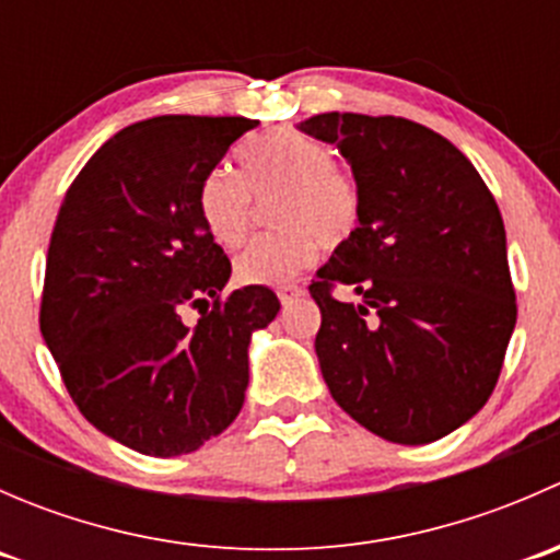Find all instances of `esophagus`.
<instances>
[{"label": "esophagus", "instance_id": "34e87169", "mask_svg": "<svg viewBox=\"0 0 560 560\" xmlns=\"http://www.w3.org/2000/svg\"><path fill=\"white\" fill-rule=\"evenodd\" d=\"M276 295H279L281 306H290L292 301H298V298L303 295V287H298V284H284V287H279V290H276Z\"/></svg>", "mask_w": 560, "mask_h": 560}]
</instances>
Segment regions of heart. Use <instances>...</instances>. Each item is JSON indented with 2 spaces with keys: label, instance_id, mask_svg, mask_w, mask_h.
<instances>
[{
  "label": "heart",
  "instance_id": "heart-1",
  "mask_svg": "<svg viewBox=\"0 0 560 560\" xmlns=\"http://www.w3.org/2000/svg\"><path fill=\"white\" fill-rule=\"evenodd\" d=\"M281 191L273 208L279 233L262 235L235 259V279L252 287H279L312 268L319 244L338 246L358 230L360 191L332 154L312 138L265 135L238 154V175L213 171L197 191V213L222 248L246 241L252 195Z\"/></svg>",
  "mask_w": 560,
  "mask_h": 560
}]
</instances>
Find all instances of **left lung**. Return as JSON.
I'll list each match as a JSON object with an SVG mask.
<instances>
[{
	"label": "left lung",
	"mask_w": 560,
	"mask_h": 560,
	"mask_svg": "<svg viewBox=\"0 0 560 560\" xmlns=\"http://www.w3.org/2000/svg\"><path fill=\"white\" fill-rule=\"evenodd\" d=\"M298 129L336 145L360 191L358 230L312 284L325 385L376 436L436 442L488 404L515 330L499 206L447 138L409 118L319 113Z\"/></svg>",
	"instance_id": "obj_1"
}]
</instances>
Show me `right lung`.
<instances>
[{
	"label": "right lung",
	"instance_id": "add662e5",
	"mask_svg": "<svg viewBox=\"0 0 560 560\" xmlns=\"http://www.w3.org/2000/svg\"><path fill=\"white\" fill-rule=\"evenodd\" d=\"M244 116H156L86 162L56 217L39 330L89 422L135 453H195L238 417L248 343L279 314L268 287L219 301L230 259L197 191ZM206 305L195 328L183 308Z\"/></svg>",
	"mask_w": 560,
	"mask_h": 560
}]
</instances>
